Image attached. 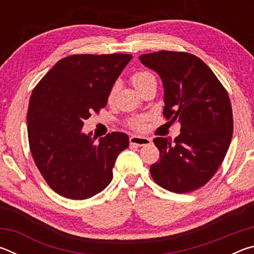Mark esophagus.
Returning <instances> with one entry per match:
<instances>
[{
    "label": "esophagus",
    "instance_id": "34e87169",
    "mask_svg": "<svg viewBox=\"0 0 254 254\" xmlns=\"http://www.w3.org/2000/svg\"><path fill=\"white\" fill-rule=\"evenodd\" d=\"M130 143L132 145H137V147H144V145L151 144L152 140L150 139V137H145V136L131 135L130 136Z\"/></svg>",
    "mask_w": 254,
    "mask_h": 254
}]
</instances>
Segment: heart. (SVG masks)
<instances>
[{
	"label": "heart",
	"mask_w": 254,
	"mask_h": 254,
	"mask_svg": "<svg viewBox=\"0 0 254 254\" xmlns=\"http://www.w3.org/2000/svg\"><path fill=\"white\" fill-rule=\"evenodd\" d=\"M154 77L152 74H150L149 71H137L135 74H133L131 77V80L133 85L135 86L136 89H139L141 86H143L144 84H147L148 81L150 80H153ZM118 87L119 85L118 84H114L113 87L111 88L110 94H109V101H112L115 96V93L118 91ZM131 127L137 128V130H140V128H142L144 127V120L143 119H134L131 121Z\"/></svg>",
	"instance_id": "b5f03b06"
}]
</instances>
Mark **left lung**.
<instances>
[{
	"label": "left lung",
	"instance_id": "1",
	"mask_svg": "<svg viewBox=\"0 0 254 254\" xmlns=\"http://www.w3.org/2000/svg\"><path fill=\"white\" fill-rule=\"evenodd\" d=\"M139 59L162 80L163 115L180 124L174 141L153 140L160 160L150 167V174L169 191L196 190L216 173L231 143L233 114L227 92L194 55L161 50Z\"/></svg>",
	"mask_w": 254,
	"mask_h": 254
}]
</instances>
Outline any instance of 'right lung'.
I'll list each match as a JSON object with an SVG mask.
<instances>
[{
	"mask_svg": "<svg viewBox=\"0 0 254 254\" xmlns=\"http://www.w3.org/2000/svg\"><path fill=\"white\" fill-rule=\"evenodd\" d=\"M131 55H74L56 64L32 91L27 114L30 150L51 189L87 199L105 189L128 136L83 132L84 121L104 107Z\"/></svg>",
	"mask_w": 254,
	"mask_h": 254,
	"instance_id": "1",
	"label": "right lung"
}]
</instances>
